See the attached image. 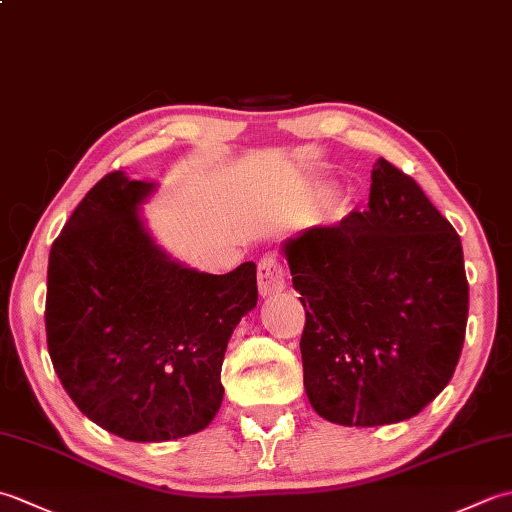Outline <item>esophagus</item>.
Returning a JSON list of instances; mask_svg holds the SVG:
<instances>
[{
    "label": "esophagus",
    "instance_id": "obj_1",
    "mask_svg": "<svg viewBox=\"0 0 512 512\" xmlns=\"http://www.w3.org/2000/svg\"><path fill=\"white\" fill-rule=\"evenodd\" d=\"M257 286L259 295L273 297L286 288V273L275 255H266L257 266Z\"/></svg>",
    "mask_w": 512,
    "mask_h": 512
}]
</instances>
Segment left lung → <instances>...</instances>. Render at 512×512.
<instances>
[{
  "instance_id": "1",
  "label": "left lung",
  "mask_w": 512,
  "mask_h": 512,
  "mask_svg": "<svg viewBox=\"0 0 512 512\" xmlns=\"http://www.w3.org/2000/svg\"><path fill=\"white\" fill-rule=\"evenodd\" d=\"M306 308L303 387L345 427L409 420L449 385L464 345L462 242L407 173L374 162L367 211L284 244Z\"/></svg>"
}]
</instances>
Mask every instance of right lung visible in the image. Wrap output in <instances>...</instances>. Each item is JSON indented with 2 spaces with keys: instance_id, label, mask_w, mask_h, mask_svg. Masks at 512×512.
<instances>
[{
  "instance_id": "right-lung-1",
  "label": "right lung",
  "mask_w": 512,
  "mask_h": 512,
  "mask_svg": "<svg viewBox=\"0 0 512 512\" xmlns=\"http://www.w3.org/2000/svg\"><path fill=\"white\" fill-rule=\"evenodd\" d=\"M154 182L107 173L79 202L48 262L46 336L63 389L92 422L132 442L198 433L220 411L222 361L257 306V268L198 273L140 217Z\"/></svg>"
}]
</instances>
